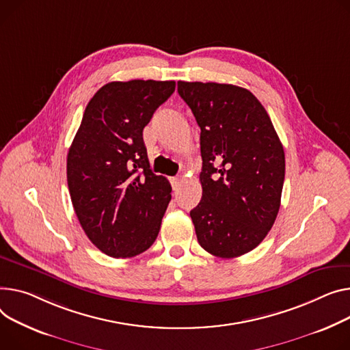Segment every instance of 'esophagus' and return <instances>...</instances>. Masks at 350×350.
Masks as SVG:
<instances>
[{
	"instance_id": "esophagus-1",
	"label": "esophagus",
	"mask_w": 350,
	"mask_h": 350,
	"mask_svg": "<svg viewBox=\"0 0 350 350\" xmlns=\"http://www.w3.org/2000/svg\"><path fill=\"white\" fill-rule=\"evenodd\" d=\"M181 177H172L170 178V183H172V187L173 190H178V187L181 185Z\"/></svg>"
}]
</instances>
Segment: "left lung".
<instances>
[{
  "mask_svg": "<svg viewBox=\"0 0 350 350\" xmlns=\"http://www.w3.org/2000/svg\"><path fill=\"white\" fill-rule=\"evenodd\" d=\"M177 91L201 129L202 197L190 213L198 243L217 258H238L266 238L280 209L283 145L249 90L178 81Z\"/></svg>",
  "mask_w": 350,
  "mask_h": 350,
  "instance_id": "8db88e82",
  "label": "left lung"
}]
</instances>
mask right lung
Masks as SVG:
<instances>
[{"instance_id": "add662e5", "label": "right lung", "mask_w": 350, "mask_h": 350, "mask_svg": "<svg viewBox=\"0 0 350 350\" xmlns=\"http://www.w3.org/2000/svg\"><path fill=\"white\" fill-rule=\"evenodd\" d=\"M174 90V81L154 80L103 85L68 149L76 215L88 239L111 258H133L157 238L172 185L150 169L144 128Z\"/></svg>"}]
</instances>
